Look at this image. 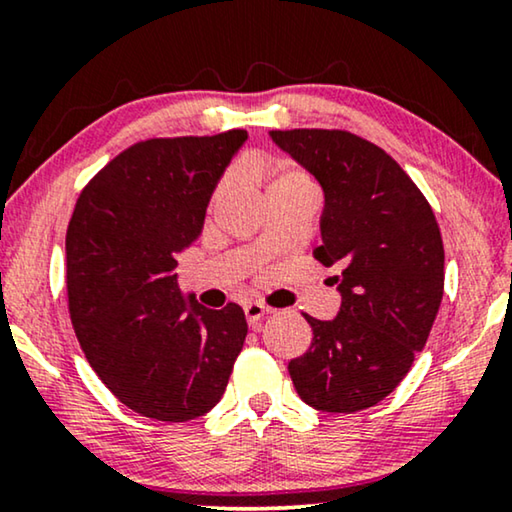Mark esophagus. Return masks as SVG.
<instances>
[{
  "instance_id": "obj_1",
  "label": "esophagus",
  "mask_w": 512,
  "mask_h": 512,
  "mask_svg": "<svg viewBox=\"0 0 512 512\" xmlns=\"http://www.w3.org/2000/svg\"><path fill=\"white\" fill-rule=\"evenodd\" d=\"M268 312H270L268 307L261 305V303H247V305H244V314H247L249 326L254 328V331H258V328H261L263 319L268 317Z\"/></svg>"
}]
</instances>
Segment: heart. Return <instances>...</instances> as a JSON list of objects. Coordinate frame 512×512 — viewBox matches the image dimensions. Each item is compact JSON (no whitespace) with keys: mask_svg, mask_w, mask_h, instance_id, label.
Segmentation results:
<instances>
[{"mask_svg":"<svg viewBox=\"0 0 512 512\" xmlns=\"http://www.w3.org/2000/svg\"><path fill=\"white\" fill-rule=\"evenodd\" d=\"M296 186H310V179L305 177V172L296 165L286 163V160L275 163V167H272V181L268 191H272V188H296ZM228 188H230V179H223L219 188H216V198H221Z\"/></svg>","mask_w":512,"mask_h":512,"instance_id":"1","label":"heart"}]
</instances>
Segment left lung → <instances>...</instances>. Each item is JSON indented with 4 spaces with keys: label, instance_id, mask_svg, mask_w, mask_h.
<instances>
[{
    "label": "left lung",
    "instance_id": "8db88e82",
    "mask_svg": "<svg viewBox=\"0 0 512 512\" xmlns=\"http://www.w3.org/2000/svg\"><path fill=\"white\" fill-rule=\"evenodd\" d=\"M272 142L324 191L321 247L340 312L305 314L312 345L289 363L298 396L321 412H359L394 391L422 352L445 284L433 209L380 146L345 130H272Z\"/></svg>",
    "mask_w": 512,
    "mask_h": 512
}]
</instances>
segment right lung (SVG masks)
Wrapping results in <instances>:
<instances>
[{
  "instance_id": "right-lung-1",
  "label": "right lung",
  "mask_w": 512,
  "mask_h": 512,
  "mask_svg": "<svg viewBox=\"0 0 512 512\" xmlns=\"http://www.w3.org/2000/svg\"><path fill=\"white\" fill-rule=\"evenodd\" d=\"M247 130L146 139L111 160L76 200L67 228L69 317L90 368L123 405L188 422L221 401L247 338L240 305L184 296L177 254Z\"/></svg>"
}]
</instances>
